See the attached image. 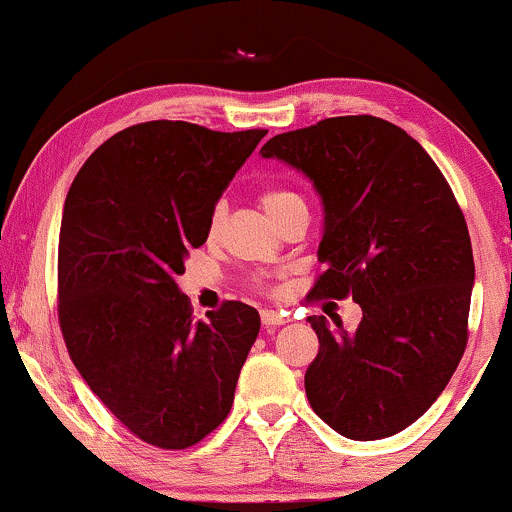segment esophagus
I'll list each match as a JSON object with an SVG mask.
<instances>
[{"label":"esophagus","instance_id":"obj_1","mask_svg":"<svg viewBox=\"0 0 512 512\" xmlns=\"http://www.w3.org/2000/svg\"><path fill=\"white\" fill-rule=\"evenodd\" d=\"M261 320H263V327H266V330H270V327H277V325H285L287 323L285 315L277 313V311H263L261 313Z\"/></svg>","mask_w":512,"mask_h":512}]
</instances>
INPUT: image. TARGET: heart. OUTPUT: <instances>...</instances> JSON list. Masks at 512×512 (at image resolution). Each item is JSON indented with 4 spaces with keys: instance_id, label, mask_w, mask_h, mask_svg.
<instances>
[{
    "instance_id": "obj_1",
    "label": "heart",
    "mask_w": 512,
    "mask_h": 512,
    "mask_svg": "<svg viewBox=\"0 0 512 512\" xmlns=\"http://www.w3.org/2000/svg\"><path fill=\"white\" fill-rule=\"evenodd\" d=\"M296 201H301L299 194H294L292 189H285V187H270L261 192V206L266 208L270 220H275L287 206L296 204ZM223 218H225V204L223 201H218V204L211 208V213H208V225H206L208 235H216L220 225H223Z\"/></svg>"
}]
</instances>
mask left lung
<instances>
[{
  "instance_id": "obj_1",
  "label": "left lung",
  "mask_w": 512,
  "mask_h": 512,
  "mask_svg": "<svg viewBox=\"0 0 512 512\" xmlns=\"http://www.w3.org/2000/svg\"><path fill=\"white\" fill-rule=\"evenodd\" d=\"M313 182L325 208L311 299L351 296L356 332L311 315L318 356L311 408L334 432L375 441L406 430L449 384L468 344L475 261L456 197L406 130L337 116L282 132L261 149Z\"/></svg>"
}]
</instances>
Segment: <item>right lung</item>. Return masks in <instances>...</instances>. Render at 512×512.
Masks as SVG:
<instances>
[{"mask_svg": "<svg viewBox=\"0 0 512 512\" xmlns=\"http://www.w3.org/2000/svg\"><path fill=\"white\" fill-rule=\"evenodd\" d=\"M268 130L185 121L132 125L75 175L59 232V325L106 408L159 449H189L227 418L261 330L227 301L194 320L175 277L208 213Z\"/></svg>", "mask_w": 512, "mask_h": 512, "instance_id": "obj_1", "label": "right lung"}]
</instances>
